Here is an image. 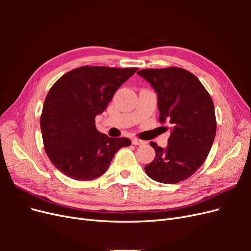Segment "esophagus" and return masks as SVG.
I'll list each match as a JSON object with an SVG mask.
<instances>
[{"mask_svg": "<svg viewBox=\"0 0 251 251\" xmlns=\"http://www.w3.org/2000/svg\"><path fill=\"white\" fill-rule=\"evenodd\" d=\"M132 143L134 144V146H142V144H144V141L140 140V139H137V138H133Z\"/></svg>", "mask_w": 251, "mask_h": 251, "instance_id": "34e87169", "label": "esophagus"}]
</instances>
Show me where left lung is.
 Masks as SVG:
<instances>
[{
  "label": "left lung",
  "mask_w": 251,
  "mask_h": 251,
  "mask_svg": "<svg viewBox=\"0 0 251 251\" xmlns=\"http://www.w3.org/2000/svg\"><path fill=\"white\" fill-rule=\"evenodd\" d=\"M137 74L158 94L159 123L172 126L166 149L151 141L156 156L144 171L160 183H178L200 169L211 149L217 130L214 101L201 81L182 68L143 69Z\"/></svg>",
  "instance_id": "left-lung-1"
}]
</instances>
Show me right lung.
Returning a JSON list of instances; mask_svg holds the SVG:
<instances>
[{
	"label": "right lung",
	"instance_id": "1",
	"mask_svg": "<svg viewBox=\"0 0 251 251\" xmlns=\"http://www.w3.org/2000/svg\"><path fill=\"white\" fill-rule=\"evenodd\" d=\"M137 70L82 66L51 87L41 115L43 142L52 164L66 176L79 181L98 178L120 148L131 146L128 138H111L98 132L95 117Z\"/></svg>",
	"mask_w": 251,
	"mask_h": 251
}]
</instances>
